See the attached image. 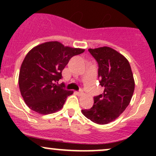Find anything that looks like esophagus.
Masks as SVG:
<instances>
[{
  "mask_svg": "<svg viewBox=\"0 0 156 156\" xmlns=\"http://www.w3.org/2000/svg\"><path fill=\"white\" fill-rule=\"evenodd\" d=\"M83 90H79V91H76V94H77V95H78V96H81V95H82L83 94Z\"/></svg>",
  "mask_w": 156,
  "mask_h": 156,
  "instance_id": "34e87169",
  "label": "esophagus"
}]
</instances>
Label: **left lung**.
Returning a JSON list of instances; mask_svg holds the SVG:
<instances>
[{
    "mask_svg": "<svg viewBox=\"0 0 156 156\" xmlns=\"http://www.w3.org/2000/svg\"><path fill=\"white\" fill-rule=\"evenodd\" d=\"M98 63L100 84L103 93L94 97V106L82 109L86 118L99 125L115 120L127 107L134 91V80L127 59L114 49H89Z\"/></svg>",
    "mask_w": 156,
    "mask_h": 156,
    "instance_id": "left-lung-1",
    "label": "left lung"
}]
</instances>
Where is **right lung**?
Masks as SVG:
<instances>
[{"label":"right lung","instance_id":"add662e5","mask_svg":"<svg viewBox=\"0 0 156 156\" xmlns=\"http://www.w3.org/2000/svg\"><path fill=\"white\" fill-rule=\"evenodd\" d=\"M84 51L50 41L37 45L27 53L20 68L19 86L25 103L31 110L47 115L62 108L73 91L66 90L63 83L56 84L69 59Z\"/></svg>","mask_w":156,"mask_h":156}]
</instances>
